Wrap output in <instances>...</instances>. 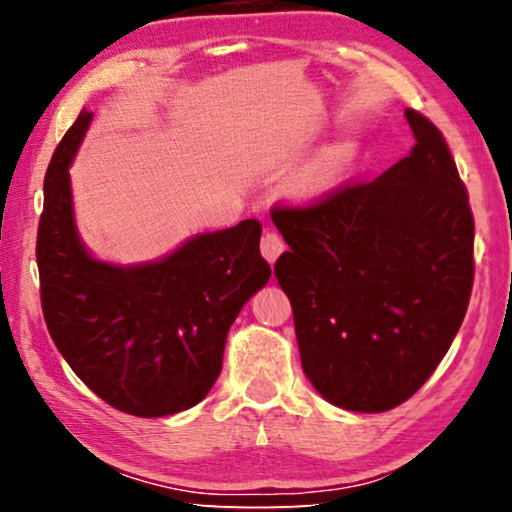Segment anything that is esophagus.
<instances>
[{
	"instance_id": "34e87169",
	"label": "esophagus",
	"mask_w": 512,
	"mask_h": 512,
	"mask_svg": "<svg viewBox=\"0 0 512 512\" xmlns=\"http://www.w3.org/2000/svg\"><path fill=\"white\" fill-rule=\"evenodd\" d=\"M284 253V241L275 232H266L262 237V255L268 264H275L277 257Z\"/></svg>"
}]
</instances>
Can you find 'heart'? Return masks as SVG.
Segmentation results:
<instances>
[{
	"mask_svg": "<svg viewBox=\"0 0 512 512\" xmlns=\"http://www.w3.org/2000/svg\"><path fill=\"white\" fill-rule=\"evenodd\" d=\"M345 160H348V151L341 149V146L325 151L314 162V167L309 169L307 180H305V187L309 189V192H316V189L325 187L329 180H332L336 173H339L345 167Z\"/></svg>",
	"mask_w": 512,
	"mask_h": 512,
	"instance_id": "obj_1",
	"label": "heart"
}]
</instances>
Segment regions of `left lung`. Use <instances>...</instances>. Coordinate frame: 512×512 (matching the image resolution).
I'll return each instance as SVG.
<instances>
[{
  "label": "left lung",
  "mask_w": 512,
  "mask_h": 512,
  "mask_svg": "<svg viewBox=\"0 0 512 512\" xmlns=\"http://www.w3.org/2000/svg\"><path fill=\"white\" fill-rule=\"evenodd\" d=\"M411 153L314 207L273 210L275 277L302 370L329 404L381 413L431 377L470 302L474 221L443 135L404 110Z\"/></svg>",
  "instance_id": "obj_1"
}]
</instances>
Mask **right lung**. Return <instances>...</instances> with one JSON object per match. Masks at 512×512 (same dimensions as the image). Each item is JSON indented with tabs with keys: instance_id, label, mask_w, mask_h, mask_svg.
I'll return each instance as SVG.
<instances>
[{
	"instance_id": "obj_1",
	"label": "right lung",
	"mask_w": 512,
	"mask_h": 512,
	"mask_svg": "<svg viewBox=\"0 0 512 512\" xmlns=\"http://www.w3.org/2000/svg\"><path fill=\"white\" fill-rule=\"evenodd\" d=\"M92 117L81 110L45 176L42 311L58 352L92 393L124 413L162 418L192 409L219 379L230 325L271 277L259 253L262 225L246 219L198 232L149 262L92 255L69 178Z\"/></svg>"
}]
</instances>
